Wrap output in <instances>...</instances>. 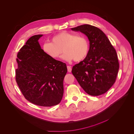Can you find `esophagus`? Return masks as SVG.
Wrapping results in <instances>:
<instances>
[{"label":"esophagus","mask_w":134,"mask_h":134,"mask_svg":"<svg viewBox=\"0 0 134 134\" xmlns=\"http://www.w3.org/2000/svg\"><path fill=\"white\" fill-rule=\"evenodd\" d=\"M67 69L68 72H71V71H72V68L70 66H67Z\"/></svg>","instance_id":"1"}]
</instances>
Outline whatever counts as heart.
I'll return each mask as SVG.
<instances>
[{
    "mask_svg": "<svg viewBox=\"0 0 134 134\" xmlns=\"http://www.w3.org/2000/svg\"><path fill=\"white\" fill-rule=\"evenodd\" d=\"M51 41L44 42L42 49L53 59H58L64 51L62 58L65 60L80 61L86 58L90 51L88 41L82 35L61 32L53 37Z\"/></svg>",
    "mask_w": 134,
    "mask_h": 134,
    "instance_id": "heart-1",
    "label": "heart"
}]
</instances>
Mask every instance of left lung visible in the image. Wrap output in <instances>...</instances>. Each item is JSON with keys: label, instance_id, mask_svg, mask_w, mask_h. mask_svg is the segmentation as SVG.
<instances>
[{"label": "left lung", "instance_id": "8db88e82", "mask_svg": "<svg viewBox=\"0 0 134 134\" xmlns=\"http://www.w3.org/2000/svg\"><path fill=\"white\" fill-rule=\"evenodd\" d=\"M85 34L90 41L86 58L75 65L72 72L83 90L89 95L104 94L114 84L119 69L115 49L99 28L85 24L71 29Z\"/></svg>", "mask_w": 134, "mask_h": 134}]
</instances>
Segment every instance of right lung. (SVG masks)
Listing matches in <instances>:
<instances>
[{"instance_id":"obj_1","label":"right lung","mask_w":134,"mask_h":134,"mask_svg":"<svg viewBox=\"0 0 134 134\" xmlns=\"http://www.w3.org/2000/svg\"><path fill=\"white\" fill-rule=\"evenodd\" d=\"M42 36L31 37L18 53L15 80L26 100L38 105L52 107L62 100L67 68L65 63L43 51L38 42Z\"/></svg>"}]
</instances>
